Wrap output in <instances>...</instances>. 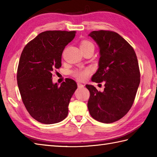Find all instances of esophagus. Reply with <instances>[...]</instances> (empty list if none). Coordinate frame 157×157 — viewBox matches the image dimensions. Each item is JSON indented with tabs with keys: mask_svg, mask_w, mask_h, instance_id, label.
Segmentation results:
<instances>
[{
	"mask_svg": "<svg viewBox=\"0 0 157 157\" xmlns=\"http://www.w3.org/2000/svg\"><path fill=\"white\" fill-rule=\"evenodd\" d=\"M78 88H84V85L82 84H80V83H78Z\"/></svg>",
	"mask_w": 157,
	"mask_h": 157,
	"instance_id": "34e87169",
	"label": "esophagus"
}]
</instances>
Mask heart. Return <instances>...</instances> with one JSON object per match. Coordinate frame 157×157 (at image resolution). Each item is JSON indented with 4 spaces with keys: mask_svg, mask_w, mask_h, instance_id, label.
Returning <instances> with one entry per match:
<instances>
[{
    "mask_svg": "<svg viewBox=\"0 0 157 157\" xmlns=\"http://www.w3.org/2000/svg\"><path fill=\"white\" fill-rule=\"evenodd\" d=\"M89 48H94V44L92 43L87 40H84L80 42V48L81 50L87 49ZM92 72L91 68H84V69H75L72 71V75L74 78L78 79V81H84L86 79H87L90 73Z\"/></svg>",
    "mask_w": 157,
    "mask_h": 157,
    "instance_id": "heart-1",
    "label": "heart"
}]
</instances>
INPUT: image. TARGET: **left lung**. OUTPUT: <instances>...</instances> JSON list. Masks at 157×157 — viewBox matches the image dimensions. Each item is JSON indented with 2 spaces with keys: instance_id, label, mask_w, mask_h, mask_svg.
<instances>
[{
  "instance_id": "8db88e82",
  "label": "left lung",
  "mask_w": 157,
  "mask_h": 157,
  "mask_svg": "<svg viewBox=\"0 0 157 157\" xmlns=\"http://www.w3.org/2000/svg\"><path fill=\"white\" fill-rule=\"evenodd\" d=\"M89 36L100 48L99 67L92 81L105 82L104 91L86 85L90 92L88 108L96 121L111 123L124 117L134 102L140 82L138 59L132 46L117 33L93 31Z\"/></svg>"
}]
</instances>
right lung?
I'll return each mask as SVG.
<instances>
[{
    "label": "right lung",
    "mask_w": 157,
    "mask_h": 157,
    "mask_svg": "<svg viewBox=\"0 0 157 157\" xmlns=\"http://www.w3.org/2000/svg\"><path fill=\"white\" fill-rule=\"evenodd\" d=\"M75 36V31L43 32L21 52L17 73L18 88L28 112L38 122L53 124L67 116L70 99L78 86L67 78L59 86L53 84L52 77L61 67L63 50Z\"/></svg>",
    "instance_id": "obj_1"
}]
</instances>
